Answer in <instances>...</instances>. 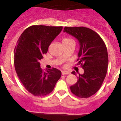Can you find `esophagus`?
Here are the masks:
<instances>
[{"instance_id":"1","label":"esophagus","mask_w":121,"mask_h":121,"mask_svg":"<svg viewBox=\"0 0 121 121\" xmlns=\"http://www.w3.org/2000/svg\"><path fill=\"white\" fill-rule=\"evenodd\" d=\"M62 74L63 75H65V74H70V73L68 71H62Z\"/></svg>"}]
</instances>
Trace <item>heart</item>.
Here are the masks:
<instances>
[{"instance_id":"b5f03b06","label":"heart","mask_w":121,"mask_h":121,"mask_svg":"<svg viewBox=\"0 0 121 121\" xmlns=\"http://www.w3.org/2000/svg\"><path fill=\"white\" fill-rule=\"evenodd\" d=\"M74 42V40L70 37H66V38H64L63 39V43H68V42Z\"/></svg>"}]
</instances>
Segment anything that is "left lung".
I'll list each match as a JSON object with an SVG mask.
<instances>
[{
  "label": "left lung",
  "mask_w": 121,
  "mask_h": 121,
  "mask_svg": "<svg viewBox=\"0 0 121 121\" xmlns=\"http://www.w3.org/2000/svg\"><path fill=\"white\" fill-rule=\"evenodd\" d=\"M64 32L79 41L77 65H81L84 70L76 83L70 86L71 91L79 98H89L99 90L106 76L108 65L106 45L98 33L88 28L65 26ZM71 73L76 75L74 71Z\"/></svg>",
  "instance_id": "obj_1"
}]
</instances>
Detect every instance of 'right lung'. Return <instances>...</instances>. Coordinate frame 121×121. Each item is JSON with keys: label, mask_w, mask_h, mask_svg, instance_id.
Returning <instances> with one entry per match:
<instances>
[{"label": "right lung", "mask_w": 121, "mask_h": 121, "mask_svg": "<svg viewBox=\"0 0 121 121\" xmlns=\"http://www.w3.org/2000/svg\"><path fill=\"white\" fill-rule=\"evenodd\" d=\"M62 28L33 25L22 33L17 42L14 57L15 70L25 88L35 96L50 94L61 77V71L55 68L47 72L42 71L39 62Z\"/></svg>", "instance_id": "1"}]
</instances>
